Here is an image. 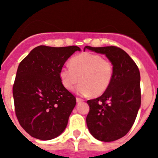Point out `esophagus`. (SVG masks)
<instances>
[{
  "label": "esophagus",
  "instance_id": "obj_1",
  "mask_svg": "<svg viewBox=\"0 0 158 158\" xmlns=\"http://www.w3.org/2000/svg\"><path fill=\"white\" fill-rule=\"evenodd\" d=\"M76 100H77V103H81V102L83 101V100L81 98H78V97H77L76 98Z\"/></svg>",
  "mask_w": 158,
  "mask_h": 158
}]
</instances>
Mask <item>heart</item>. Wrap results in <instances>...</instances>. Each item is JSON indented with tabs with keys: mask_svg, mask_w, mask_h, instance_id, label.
<instances>
[{
	"mask_svg": "<svg viewBox=\"0 0 158 158\" xmlns=\"http://www.w3.org/2000/svg\"><path fill=\"white\" fill-rule=\"evenodd\" d=\"M114 77V68L110 61L100 54L85 52L70 59V66L64 65L59 70L62 85L72 90L79 81L77 93L83 96H99L105 93Z\"/></svg>",
	"mask_w": 158,
	"mask_h": 158,
	"instance_id": "1",
	"label": "heart"
}]
</instances>
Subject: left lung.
Here are the masks:
<instances>
[{
	"label": "left lung",
	"mask_w": 158,
	"mask_h": 158,
	"mask_svg": "<svg viewBox=\"0 0 158 158\" xmlns=\"http://www.w3.org/2000/svg\"><path fill=\"white\" fill-rule=\"evenodd\" d=\"M88 49L105 54L114 68L112 81L98 98L88 100L89 112L86 123L95 139L113 142L128 133L133 126L141 106L140 73L132 58L116 47Z\"/></svg>",
	"instance_id": "1"
}]
</instances>
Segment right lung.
<instances>
[{"instance_id": "right-lung-1", "label": "right lung", "mask_w": 158, "mask_h": 158, "mask_svg": "<svg viewBox=\"0 0 158 158\" xmlns=\"http://www.w3.org/2000/svg\"><path fill=\"white\" fill-rule=\"evenodd\" d=\"M77 51V46H39L19 63L12 89L15 111L33 138L51 140L66 127L76 98L62 85L59 70Z\"/></svg>"}]
</instances>
